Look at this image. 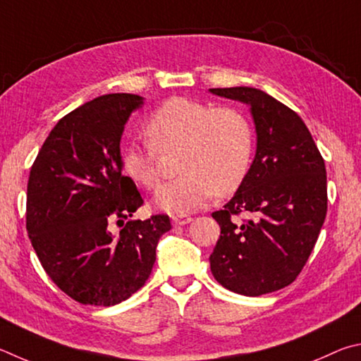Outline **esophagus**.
Wrapping results in <instances>:
<instances>
[{
    "label": "esophagus",
    "instance_id": "obj_1",
    "mask_svg": "<svg viewBox=\"0 0 361 361\" xmlns=\"http://www.w3.org/2000/svg\"><path fill=\"white\" fill-rule=\"evenodd\" d=\"M192 217L190 216H174L173 217V225H176V226H184V225H187V224H190L192 222Z\"/></svg>",
    "mask_w": 361,
    "mask_h": 361
}]
</instances>
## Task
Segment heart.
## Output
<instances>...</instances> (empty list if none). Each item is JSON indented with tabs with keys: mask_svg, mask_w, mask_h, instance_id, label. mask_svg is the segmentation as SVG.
Here are the masks:
<instances>
[{
	"mask_svg": "<svg viewBox=\"0 0 361 361\" xmlns=\"http://www.w3.org/2000/svg\"><path fill=\"white\" fill-rule=\"evenodd\" d=\"M149 144L122 149L123 173L144 188L158 182V152L182 147V176L157 188V209L185 216L200 209L214 193L226 197L243 185L254 155V133L241 112L188 98H171L144 126Z\"/></svg>",
	"mask_w": 361,
	"mask_h": 361,
	"instance_id": "obj_1",
	"label": "heart"
}]
</instances>
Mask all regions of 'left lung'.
Instances as JSON below:
<instances>
[{"instance_id": "1", "label": "left lung", "mask_w": 361, "mask_h": 361, "mask_svg": "<svg viewBox=\"0 0 361 361\" xmlns=\"http://www.w3.org/2000/svg\"><path fill=\"white\" fill-rule=\"evenodd\" d=\"M249 106L257 150L249 174L224 209L212 212L220 238L209 257L216 281L260 296L292 283L317 243L326 216L325 161L298 114L254 87L209 88ZM255 214L243 226L231 215Z\"/></svg>"}]
</instances>
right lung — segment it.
Segmentation results:
<instances>
[{
    "label": "right lung",
    "mask_w": 361,
    "mask_h": 361,
    "mask_svg": "<svg viewBox=\"0 0 361 361\" xmlns=\"http://www.w3.org/2000/svg\"><path fill=\"white\" fill-rule=\"evenodd\" d=\"M142 104L137 94L109 93L79 106L49 133L30 171L31 245L56 287L82 305L114 306L137 292L171 230L168 216L123 225L142 198L122 174L120 139Z\"/></svg>",
    "instance_id": "1"
}]
</instances>
